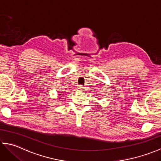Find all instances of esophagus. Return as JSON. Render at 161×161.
<instances>
[{
  "label": "esophagus",
  "mask_w": 161,
  "mask_h": 161,
  "mask_svg": "<svg viewBox=\"0 0 161 161\" xmlns=\"http://www.w3.org/2000/svg\"><path fill=\"white\" fill-rule=\"evenodd\" d=\"M77 89H78L79 91H84V90H85V87H84V86H83L82 85H79V86H77Z\"/></svg>",
  "instance_id": "esophagus-1"
}]
</instances>
